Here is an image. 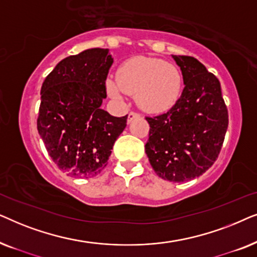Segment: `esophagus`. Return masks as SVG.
<instances>
[{
	"label": "esophagus",
	"instance_id": "obj_1",
	"mask_svg": "<svg viewBox=\"0 0 257 257\" xmlns=\"http://www.w3.org/2000/svg\"><path fill=\"white\" fill-rule=\"evenodd\" d=\"M138 117H140V114H139V113H137V112H130V113H128V119H127V121H128V122H131L132 119L138 118Z\"/></svg>",
	"mask_w": 257,
	"mask_h": 257
}]
</instances>
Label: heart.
Returning <instances> with one entry per match:
<instances>
[{
    "label": "heart",
    "mask_w": 257,
    "mask_h": 257,
    "mask_svg": "<svg viewBox=\"0 0 257 257\" xmlns=\"http://www.w3.org/2000/svg\"><path fill=\"white\" fill-rule=\"evenodd\" d=\"M182 89V77L177 66L161 59L133 57L122 63L117 78L106 80L111 97L120 99L127 93L150 113H160L173 107Z\"/></svg>",
    "instance_id": "obj_1"
}]
</instances>
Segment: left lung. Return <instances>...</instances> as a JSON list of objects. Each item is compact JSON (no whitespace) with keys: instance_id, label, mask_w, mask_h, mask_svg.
I'll list each match as a JSON object with an SVG mask.
<instances>
[{"instance_id":"1","label":"left lung","mask_w":257,"mask_h":257,"mask_svg":"<svg viewBox=\"0 0 257 257\" xmlns=\"http://www.w3.org/2000/svg\"><path fill=\"white\" fill-rule=\"evenodd\" d=\"M172 57L180 66L184 91L167 112L146 117L145 152L164 180L184 182L202 175L219 157L228 127V110L219 79L191 56Z\"/></svg>"}]
</instances>
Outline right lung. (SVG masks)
<instances>
[{
  "label": "right lung",
  "instance_id": "obj_1",
  "mask_svg": "<svg viewBox=\"0 0 257 257\" xmlns=\"http://www.w3.org/2000/svg\"><path fill=\"white\" fill-rule=\"evenodd\" d=\"M112 63L108 49H87L62 59L42 85L38 133L52 161L71 177L99 174L126 127L127 114L100 108Z\"/></svg>",
  "mask_w": 257,
  "mask_h": 257
}]
</instances>
